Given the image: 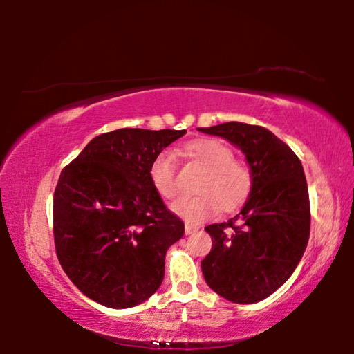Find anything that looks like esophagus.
I'll use <instances>...</instances> for the list:
<instances>
[{"label":"esophagus","instance_id":"34e87169","mask_svg":"<svg viewBox=\"0 0 354 354\" xmlns=\"http://www.w3.org/2000/svg\"><path fill=\"white\" fill-rule=\"evenodd\" d=\"M185 234H192V232L198 231V227H196L195 225H190V223H185V227H184Z\"/></svg>","mask_w":354,"mask_h":354}]
</instances>
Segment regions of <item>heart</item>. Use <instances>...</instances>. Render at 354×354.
I'll use <instances>...</instances> for the list:
<instances>
[{"label": "heart", "instance_id": "1", "mask_svg": "<svg viewBox=\"0 0 354 354\" xmlns=\"http://www.w3.org/2000/svg\"><path fill=\"white\" fill-rule=\"evenodd\" d=\"M185 154L206 170L196 185L200 195L184 196L173 203L171 211L189 223H198L215 212L234 211L248 198L253 187V173L242 160L234 159V149L218 139H200L185 147ZM149 179L165 200L178 194L176 158L170 149L156 156L149 167Z\"/></svg>", "mask_w": 354, "mask_h": 354}]
</instances>
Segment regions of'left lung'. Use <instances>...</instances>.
<instances>
[{"label": "left lung", "mask_w": 354, "mask_h": 354, "mask_svg": "<svg viewBox=\"0 0 354 354\" xmlns=\"http://www.w3.org/2000/svg\"><path fill=\"white\" fill-rule=\"evenodd\" d=\"M198 131L241 148L253 173L241 212L205 227L212 250L201 261L203 274L220 297L257 303L290 278L308 247L310 207L303 165L272 131L256 124L227 122Z\"/></svg>", "instance_id": "8db88e82"}]
</instances>
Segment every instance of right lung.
I'll return each instance as SVG.
<instances>
[{
    "instance_id": "obj_1",
    "label": "right lung",
    "mask_w": 354,
    "mask_h": 354,
    "mask_svg": "<svg viewBox=\"0 0 354 354\" xmlns=\"http://www.w3.org/2000/svg\"><path fill=\"white\" fill-rule=\"evenodd\" d=\"M185 129L123 128L97 136L62 170L53 201L56 254L84 295L127 309L162 284L184 223L165 207L149 167Z\"/></svg>"
}]
</instances>
